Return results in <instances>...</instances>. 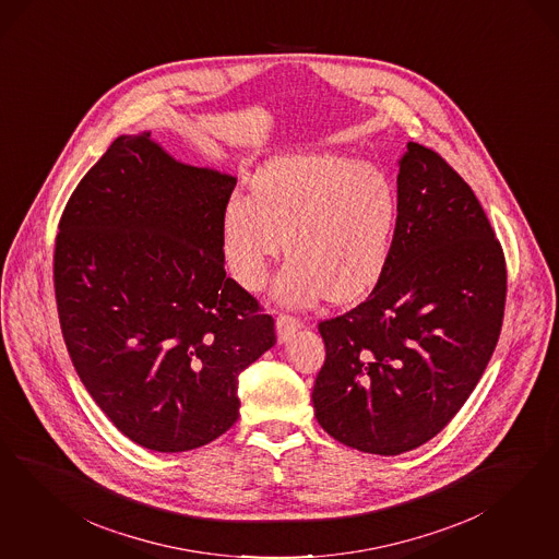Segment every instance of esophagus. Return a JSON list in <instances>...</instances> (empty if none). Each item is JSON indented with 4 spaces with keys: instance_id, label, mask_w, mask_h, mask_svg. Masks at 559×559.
<instances>
[{
    "instance_id": "34e87169",
    "label": "esophagus",
    "mask_w": 559,
    "mask_h": 559,
    "mask_svg": "<svg viewBox=\"0 0 559 559\" xmlns=\"http://www.w3.org/2000/svg\"><path fill=\"white\" fill-rule=\"evenodd\" d=\"M302 326V321L292 317V314H280L275 321V331H277V340L280 343L288 342L289 337Z\"/></svg>"
}]
</instances>
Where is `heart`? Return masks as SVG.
Listing matches in <instances>:
<instances>
[{"mask_svg": "<svg viewBox=\"0 0 559 559\" xmlns=\"http://www.w3.org/2000/svg\"><path fill=\"white\" fill-rule=\"evenodd\" d=\"M251 189L228 199L222 216L226 259L242 288H263L284 235L289 261L273 288L282 302H352L374 288L399 214L384 170L340 152H296L263 164Z\"/></svg>", "mask_w": 559, "mask_h": 559, "instance_id": "obj_1", "label": "heart"}]
</instances>
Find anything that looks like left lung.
<instances>
[{"label":"left lung","instance_id":"8db88e82","mask_svg":"<svg viewBox=\"0 0 559 559\" xmlns=\"http://www.w3.org/2000/svg\"><path fill=\"white\" fill-rule=\"evenodd\" d=\"M395 235L370 296L321 321L326 358L312 389L324 432L393 456L465 405L502 331L506 259L481 203L430 147L407 144Z\"/></svg>","mask_w":559,"mask_h":559}]
</instances>
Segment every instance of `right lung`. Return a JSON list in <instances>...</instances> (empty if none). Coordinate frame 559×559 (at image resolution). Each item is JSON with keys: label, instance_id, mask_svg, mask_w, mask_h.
Wrapping results in <instances>:
<instances>
[{"label": "right lung", "instance_id": "1", "mask_svg": "<svg viewBox=\"0 0 559 559\" xmlns=\"http://www.w3.org/2000/svg\"><path fill=\"white\" fill-rule=\"evenodd\" d=\"M236 179L177 163L150 133L117 138L55 238V300L73 368L135 444L199 449L238 419V374L275 345L224 270Z\"/></svg>", "mask_w": 559, "mask_h": 559}]
</instances>
